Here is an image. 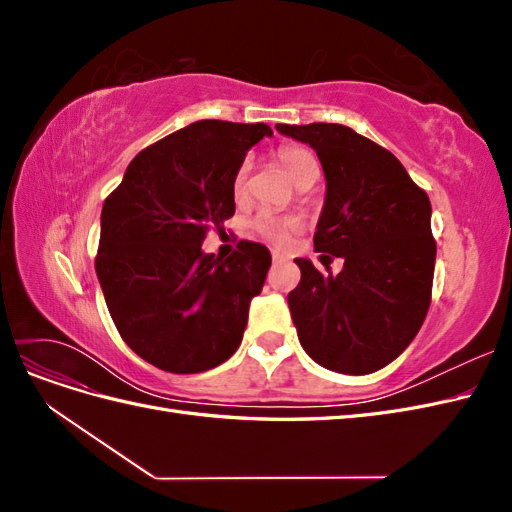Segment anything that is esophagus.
<instances>
[{"instance_id":"esophagus-1","label":"esophagus","mask_w":512,"mask_h":512,"mask_svg":"<svg viewBox=\"0 0 512 512\" xmlns=\"http://www.w3.org/2000/svg\"><path fill=\"white\" fill-rule=\"evenodd\" d=\"M271 258H273V262H284V260H286V256H284V254H280V252H273V254H271Z\"/></svg>"}]
</instances>
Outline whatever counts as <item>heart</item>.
Here are the masks:
<instances>
[{
	"mask_svg": "<svg viewBox=\"0 0 512 512\" xmlns=\"http://www.w3.org/2000/svg\"><path fill=\"white\" fill-rule=\"evenodd\" d=\"M277 160L286 168V173L294 181H303L309 173H316L318 162L314 153L299 145H284L277 149ZM247 175H250V160H243L232 177V194L241 198L247 190ZM250 228L260 239L269 241L271 245L286 247L292 241L294 232L301 230V220L294 215H277L271 211H260L250 222Z\"/></svg>",
	"mask_w": 512,
	"mask_h": 512,
	"instance_id": "b5f03b06",
	"label": "heart"
}]
</instances>
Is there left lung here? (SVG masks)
Instances as JSON below:
<instances>
[{"label":"left lung","mask_w":512,"mask_h":512,"mask_svg":"<svg viewBox=\"0 0 512 512\" xmlns=\"http://www.w3.org/2000/svg\"><path fill=\"white\" fill-rule=\"evenodd\" d=\"M275 128L316 149L327 198L314 247L344 258L337 275L294 260L301 282L288 307L299 342L322 367L371 374L410 346L427 316L436 265L429 196L389 149L348 126Z\"/></svg>","instance_id":"left-lung-1"}]
</instances>
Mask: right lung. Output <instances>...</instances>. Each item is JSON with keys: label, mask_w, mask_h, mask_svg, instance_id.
Wrapping results in <instances>:
<instances>
[{"label": "right lung", "mask_w": 512, "mask_h": 512, "mask_svg": "<svg viewBox=\"0 0 512 512\" xmlns=\"http://www.w3.org/2000/svg\"><path fill=\"white\" fill-rule=\"evenodd\" d=\"M271 134L267 123H190L138 153L104 200L96 273L119 335L147 363L198 374L239 348L271 254L239 241L222 260L200 245L235 215V170Z\"/></svg>", "instance_id": "obj_1"}]
</instances>
